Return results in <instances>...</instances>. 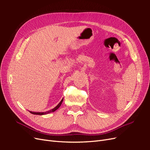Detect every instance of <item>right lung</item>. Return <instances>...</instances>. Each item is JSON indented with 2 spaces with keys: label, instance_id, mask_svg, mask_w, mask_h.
Segmentation results:
<instances>
[{
  "label": "right lung",
  "instance_id": "add662e5",
  "mask_svg": "<svg viewBox=\"0 0 150 150\" xmlns=\"http://www.w3.org/2000/svg\"><path fill=\"white\" fill-rule=\"evenodd\" d=\"M63 99H64V98H62V100L61 101V102H60L59 103L55 108H54L53 109H52V110H51L47 111H46V112H37L30 111V112L31 113V114L36 115H47V114H49V113H50V112H54L55 111H56V110H57V109L61 106V104H62V101H63Z\"/></svg>",
  "mask_w": 150,
  "mask_h": 150
}]
</instances>
